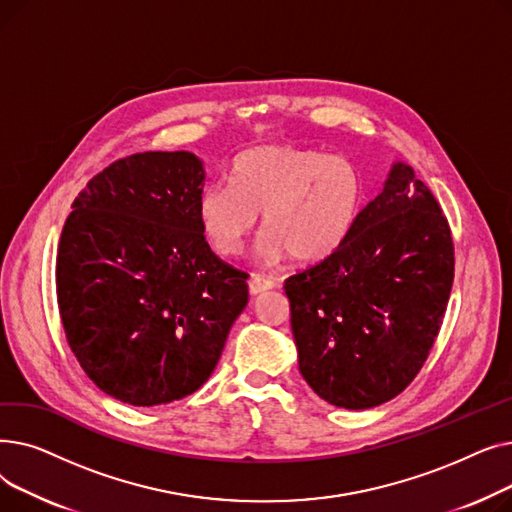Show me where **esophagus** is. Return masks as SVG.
<instances>
[{
  "mask_svg": "<svg viewBox=\"0 0 512 512\" xmlns=\"http://www.w3.org/2000/svg\"><path fill=\"white\" fill-rule=\"evenodd\" d=\"M276 286V280L274 278H270V276H259V274H253L251 276V280H249V292L253 294H261V292H265V290H270V288H274Z\"/></svg>",
  "mask_w": 512,
  "mask_h": 512,
  "instance_id": "esophagus-1",
  "label": "esophagus"
}]
</instances>
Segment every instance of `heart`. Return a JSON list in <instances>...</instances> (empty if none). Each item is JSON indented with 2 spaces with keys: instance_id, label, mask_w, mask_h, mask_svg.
Listing matches in <instances>:
<instances>
[{
  "instance_id": "obj_1",
  "label": "heart",
  "mask_w": 512,
  "mask_h": 512,
  "mask_svg": "<svg viewBox=\"0 0 512 512\" xmlns=\"http://www.w3.org/2000/svg\"><path fill=\"white\" fill-rule=\"evenodd\" d=\"M365 201L359 168L326 151L265 145L238 153L228 184H211L197 213L211 249L222 257L245 251L263 213L265 259L292 255L301 263L332 257L353 234Z\"/></svg>"
}]
</instances>
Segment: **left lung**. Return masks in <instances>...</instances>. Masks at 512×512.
<instances>
[{
    "instance_id": "obj_1",
    "label": "left lung",
    "mask_w": 512,
    "mask_h": 512,
    "mask_svg": "<svg viewBox=\"0 0 512 512\" xmlns=\"http://www.w3.org/2000/svg\"><path fill=\"white\" fill-rule=\"evenodd\" d=\"M452 280L446 215L398 161L344 245L284 284L307 384L353 411L400 394L438 338Z\"/></svg>"
}]
</instances>
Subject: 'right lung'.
Wrapping results in <instances>:
<instances>
[{"mask_svg": "<svg viewBox=\"0 0 512 512\" xmlns=\"http://www.w3.org/2000/svg\"><path fill=\"white\" fill-rule=\"evenodd\" d=\"M203 184L188 151L128 155L78 193L60 236L66 340L93 384L132 407L199 390L249 301V274L201 230Z\"/></svg>", "mask_w": 512, "mask_h": 512, "instance_id": "obj_1", "label": "right lung"}]
</instances>
